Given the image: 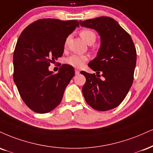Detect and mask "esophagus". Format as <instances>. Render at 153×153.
Wrapping results in <instances>:
<instances>
[{"mask_svg": "<svg viewBox=\"0 0 153 153\" xmlns=\"http://www.w3.org/2000/svg\"><path fill=\"white\" fill-rule=\"evenodd\" d=\"M75 75H79V74H80V71H79V70H78V69H75Z\"/></svg>", "mask_w": 153, "mask_h": 153, "instance_id": "esophagus-1", "label": "esophagus"}]
</instances>
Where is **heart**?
I'll return each mask as SVG.
<instances>
[{"instance_id":"b5f03b06","label":"heart","mask_w":153,"mask_h":153,"mask_svg":"<svg viewBox=\"0 0 153 153\" xmlns=\"http://www.w3.org/2000/svg\"><path fill=\"white\" fill-rule=\"evenodd\" d=\"M80 34L82 39L88 44L94 43L96 40V34L95 33L94 31L90 30V29L82 30ZM67 44L68 40H66L65 42V47L67 46ZM88 60V56H85V55L73 54L66 59V62H67V64L73 66V67L82 68Z\"/></svg>"}]
</instances>
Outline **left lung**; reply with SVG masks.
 Masks as SVG:
<instances>
[{"mask_svg": "<svg viewBox=\"0 0 153 153\" xmlns=\"http://www.w3.org/2000/svg\"><path fill=\"white\" fill-rule=\"evenodd\" d=\"M80 24L96 30L101 39L97 57L88 64L97 75L80 72L86 78L82 94L93 109H113L123 102L132 85L137 60L135 45L129 33L112 18L102 16L80 21Z\"/></svg>", "mask_w": 153, "mask_h": 153, "instance_id": "left-lung-1", "label": "left lung"}]
</instances>
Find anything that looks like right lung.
Instances as JSON below:
<instances>
[{
  "label": "right lung",
  "instance_id": "add662e5",
  "mask_svg": "<svg viewBox=\"0 0 153 153\" xmlns=\"http://www.w3.org/2000/svg\"><path fill=\"white\" fill-rule=\"evenodd\" d=\"M78 25L75 20L43 18L27 25L18 38L13 53V80L22 100L33 111L49 113L61 102L75 75L74 68L63 64L53 74L48 67L62 56L66 38Z\"/></svg>",
  "mask_w": 153,
  "mask_h": 153
}]
</instances>
